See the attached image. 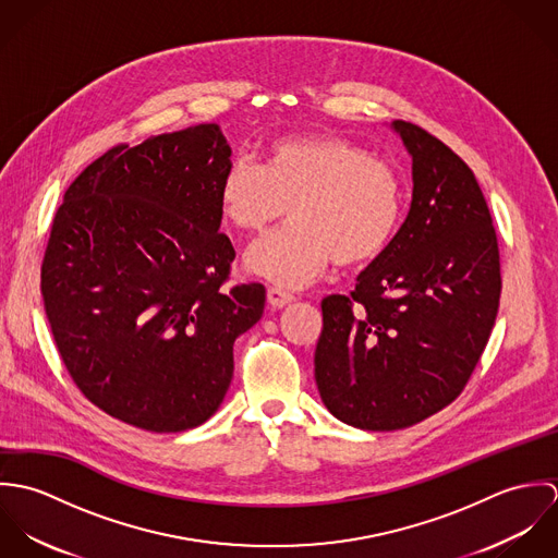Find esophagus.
Returning <instances> with one entry per match:
<instances>
[{
	"label": "esophagus",
	"instance_id": "1",
	"mask_svg": "<svg viewBox=\"0 0 558 558\" xmlns=\"http://www.w3.org/2000/svg\"><path fill=\"white\" fill-rule=\"evenodd\" d=\"M266 296H268V303L272 305V307H286L288 303H292L294 301V294H290L288 290H283V288H279V286H270L268 288V292H266Z\"/></svg>",
	"mask_w": 558,
	"mask_h": 558
}]
</instances>
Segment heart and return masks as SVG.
Wrapping results in <instances>:
<instances>
[{"instance_id":"1","label":"heart","mask_w":558,"mask_h":558,"mask_svg":"<svg viewBox=\"0 0 558 558\" xmlns=\"http://www.w3.org/2000/svg\"><path fill=\"white\" fill-rule=\"evenodd\" d=\"M219 206L226 221L248 236L277 226L290 208L294 226L253 244L246 266L299 288L332 262L359 268L378 259L398 236L405 191L398 169L363 146L307 133L270 142L264 167L234 160L221 178Z\"/></svg>"}]
</instances>
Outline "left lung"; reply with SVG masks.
<instances>
[{"label":"left lung","mask_w":558,"mask_h":558,"mask_svg":"<svg viewBox=\"0 0 558 558\" xmlns=\"http://www.w3.org/2000/svg\"><path fill=\"white\" fill-rule=\"evenodd\" d=\"M412 157V204L356 288L322 301L316 383L343 423L391 432L449 405L471 380L500 301V255L471 167L396 120Z\"/></svg>","instance_id":"1"}]
</instances>
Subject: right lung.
<instances>
[{"label": "right lung", "instance_id": "right-lung-1", "mask_svg": "<svg viewBox=\"0 0 558 558\" xmlns=\"http://www.w3.org/2000/svg\"><path fill=\"white\" fill-rule=\"evenodd\" d=\"M230 155L217 124L113 146L53 217L40 292L58 352L85 398L140 429L210 418L232 383L234 341L264 312L262 283L226 288Z\"/></svg>", "mask_w": 558, "mask_h": 558}]
</instances>
